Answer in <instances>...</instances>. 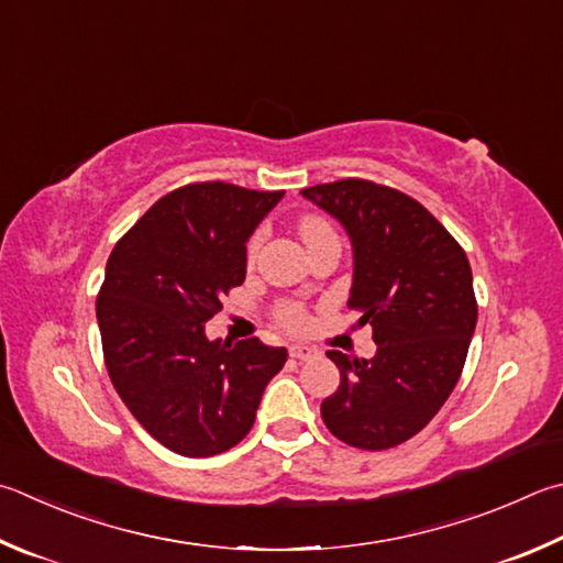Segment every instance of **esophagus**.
Returning a JSON list of instances; mask_svg holds the SVG:
<instances>
[{
    "label": "esophagus",
    "instance_id": "obj_1",
    "mask_svg": "<svg viewBox=\"0 0 563 563\" xmlns=\"http://www.w3.org/2000/svg\"><path fill=\"white\" fill-rule=\"evenodd\" d=\"M290 356H292V360L308 362V360H314L317 350H312V346H305V344H292L290 346Z\"/></svg>",
    "mask_w": 563,
    "mask_h": 563
}]
</instances>
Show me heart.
Returning a JSON list of instances; mask_svg holds the SVG:
<instances>
[{"label": "heart", "instance_id": "obj_1", "mask_svg": "<svg viewBox=\"0 0 563 563\" xmlns=\"http://www.w3.org/2000/svg\"><path fill=\"white\" fill-rule=\"evenodd\" d=\"M327 233H334V231H332V227L324 219H320V217H302V221H300V236H302L305 243H312L314 239L327 236ZM261 239H263L261 231L253 233V236H251V241H249V258H253L255 251H258ZM278 320L285 327H288V330H305V324H308V312H305L300 305L288 302V305H283V308L278 310Z\"/></svg>", "mask_w": 563, "mask_h": 563}]
</instances>
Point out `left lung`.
Segmentation results:
<instances>
[{
  "mask_svg": "<svg viewBox=\"0 0 563 563\" xmlns=\"http://www.w3.org/2000/svg\"><path fill=\"white\" fill-rule=\"evenodd\" d=\"M350 233V310L372 324L376 354L327 356L340 386L322 401V421L362 451L401 445L441 411L465 366L477 322L473 271L460 243L408 194L366 179L302 189Z\"/></svg>",
  "mask_w": 563,
  "mask_h": 563,
  "instance_id": "left-lung-1",
  "label": "left lung"
}]
</instances>
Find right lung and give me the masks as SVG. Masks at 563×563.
<instances>
[{
  "label": "right lung",
  "mask_w": 563,
  "mask_h": 563,
  "mask_svg": "<svg viewBox=\"0 0 563 563\" xmlns=\"http://www.w3.org/2000/svg\"><path fill=\"white\" fill-rule=\"evenodd\" d=\"M285 191L199 181L169 191L112 249L96 314L110 382L172 453L209 457L249 435L285 346L209 340L246 280V241Z\"/></svg>",
  "instance_id": "add662e5"
}]
</instances>
